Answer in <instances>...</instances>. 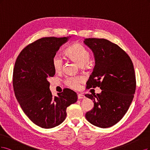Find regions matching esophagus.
<instances>
[{
    "label": "esophagus",
    "mask_w": 150,
    "mask_h": 150,
    "mask_svg": "<svg viewBox=\"0 0 150 150\" xmlns=\"http://www.w3.org/2000/svg\"><path fill=\"white\" fill-rule=\"evenodd\" d=\"M85 98V95H82V94H80V93L78 94V98L79 99H83V98Z\"/></svg>",
    "instance_id": "1"
}]
</instances>
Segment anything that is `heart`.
<instances>
[{"instance_id": "b5f03b06", "label": "heart", "mask_w": 150, "mask_h": 150, "mask_svg": "<svg viewBox=\"0 0 150 150\" xmlns=\"http://www.w3.org/2000/svg\"><path fill=\"white\" fill-rule=\"evenodd\" d=\"M65 55L69 59L75 62L81 68H88L90 65V52L85 47L79 43H74L71 44L65 52ZM52 64L53 68L57 73H60L62 71L64 62L59 55H55L52 59ZM83 81V78L80 76H67L65 80V84L71 89L76 90L80 87V85Z\"/></svg>"}]
</instances>
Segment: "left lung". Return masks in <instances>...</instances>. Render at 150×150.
I'll return each mask as SVG.
<instances>
[{
	"label": "left lung",
	"instance_id": "obj_1",
	"mask_svg": "<svg viewBox=\"0 0 150 150\" xmlns=\"http://www.w3.org/2000/svg\"><path fill=\"white\" fill-rule=\"evenodd\" d=\"M84 43L94 54L95 65L86 82V88L100 87V93L86 94L92 100L93 109L86 119L102 128L113 126L128 111L136 90L132 61L115 43L105 38H85Z\"/></svg>",
	"mask_w": 150,
	"mask_h": 150
}]
</instances>
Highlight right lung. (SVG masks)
<instances>
[{
	"label": "right lung",
	"instance_id": "right-lung-1",
	"mask_svg": "<svg viewBox=\"0 0 150 150\" xmlns=\"http://www.w3.org/2000/svg\"><path fill=\"white\" fill-rule=\"evenodd\" d=\"M70 37L38 39L24 48L15 63L13 86L16 97L28 118L43 128L61 124L66 118L67 108L77 101L76 93L69 88L54 97L48 80L55 74L52 59Z\"/></svg>",
	"mask_w": 150,
	"mask_h": 150
}]
</instances>
